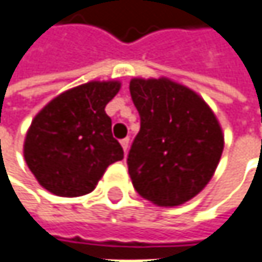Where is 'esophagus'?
<instances>
[{
  "label": "esophagus",
  "mask_w": 262,
  "mask_h": 262,
  "mask_svg": "<svg viewBox=\"0 0 262 262\" xmlns=\"http://www.w3.org/2000/svg\"><path fill=\"white\" fill-rule=\"evenodd\" d=\"M120 145H122L123 151L128 152V149H129V139H128V137H126V139H122V140H120Z\"/></svg>",
  "instance_id": "obj_1"
}]
</instances>
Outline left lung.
Instances as JSON below:
<instances>
[{"mask_svg":"<svg viewBox=\"0 0 262 262\" xmlns=\"http://www.w3.org/2000/svg\"><path fill=\"white\" fill-rule=\"evenodd\" d=\"M129 91L140 114L126 159L133 186L157 206H180L215 174L224 148L221 125L200 94L168 77H134Z\"/></svg>","mask_w":262,"mask_h":262,"instance_id":"left-lung-1","label":"left lung"}]
</instances>
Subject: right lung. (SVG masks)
I'll use <instances>...</instances> for the list:
<instances>
[{
	"instance_id": "right-lung-1",
	"label": "right lung",
	"mask_w": 262,
	"mask_h": 262,
	"mask_svg": "<svg viewBox=\"0 0 262 262\" xmlns=\"http://www.w3.org/2000/svg\"><path fill=\"white\" fill-rule=\"evenodd\" d=\"M120 85L90 80L61 93L35 116L26 134L24 159L44 189L68 198L90 194L106 168L123 159L105 113Z\"/></svg>"
}]
</instances>
